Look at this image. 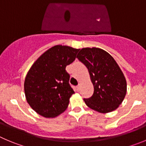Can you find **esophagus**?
Instances as JSON below:
<instances>
[{
	"mask_svg": "<svg viewBox=\"0 0 146 146\" xmlns=\"http://www.w3.org/2000/svg\"><path fill=\"white\" fill-rule=\"evenodd\" d=\"M80 87H81V86L78 85L77 86H76V90H77V91H79V90H80Z\"/></svg>",
	"mask_w": 146,
	"mask_h": 146,
	"instance_id": "esophagus-1",
	"label": "esophagus"
}]
</instances>
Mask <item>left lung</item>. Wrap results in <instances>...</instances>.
Instances as JSON below:
<instances>
[{
	"label": "left lung",
	"instance_id": "1",
	"mask_svg": "<svg viewBox=\"0 0 146 146\" xmlns=\"http://www.w3.org/2000/svg\"><path fill=\"white\" fill-rule=\"evenodd\" d=\"M77 58L86 66L94 94L84 99L89 108L108 113L118 108L127 93V82L117 62L107 52L97 47L82 48Z\"/></svg>",
	"mask_w": 146,
	"mask_h": 146
}]
</instances>
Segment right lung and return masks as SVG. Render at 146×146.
I'll list each match as a JSON object with an SVG mask.
<instances>
[{"instance_id": "right-lung-1", "label": "right lung", "mask_w": 146, "mask_h": 146, "mask_svg": "<svg viewBox=\"0 0 146 146\" xmlns=\"http://www.w3.org/2000/svg\"><path fill=\"white\" fill-rule=\"evenodd\" d=\"M79 49L68 46L51 47L34 62L24 81L28 104L36 113L52 118L63 112L74 91L65 68L75 60Z\"/></svg>"}]
</instances>
